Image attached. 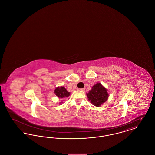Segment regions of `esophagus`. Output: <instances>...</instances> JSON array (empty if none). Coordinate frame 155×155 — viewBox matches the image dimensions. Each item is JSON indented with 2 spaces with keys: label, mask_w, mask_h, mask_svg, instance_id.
<instances>
[{
  "label": "esophagus",
  "mask_w": 155,
  "mask_h": 155,
  "mask_svg": "<svg viewBox=\"0 0 155 155\" xmlns=\"http://www.w3.org/2000/svg\"><path fill=\"white\" fill-rule=\"evenodd\" d=\"M79 89H80V91H85V89L84 88H80Z\"/></svg>",
  "instance_id": "esophagus-1"
}]
</instances>
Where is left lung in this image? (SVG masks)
<instances>
[{"mask_svg":"<svg viewBox=\"0 0 155 155\" xmlns=\"http://www.w3.org/2000/svg\"><path fill=\"white\" fill-rule=\"evenodd\" d=\"M87 95L91 103L96 107L101 106L109 97L107 89L99 82H97L92 87V89L87 94Z\"/></svg>","mask_w":155,"mask_h":155,"instance_id":"8db88e82","label":"left lung"}]
</instances>
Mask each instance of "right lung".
<instances>
[{
	"instance_id": "obj_1",
	"label": "right lung",
	"mask_w": 155,
	"mask_h": 155,
	"mask_svg": "<svg viewBox=\"0 0 155 155\" xmlns=\"http://www.w3.org/2000/svg\"><path fill=\"white\" fill-rule=\"evenodd\" d=\"M54 93L55 95L59 97V99H62V98H65L67 97H68L70 95V93L67 91L66 89L64 87H57L55 89ZM62 102H60V104Z\"/></svg>"
}]
</instances>
